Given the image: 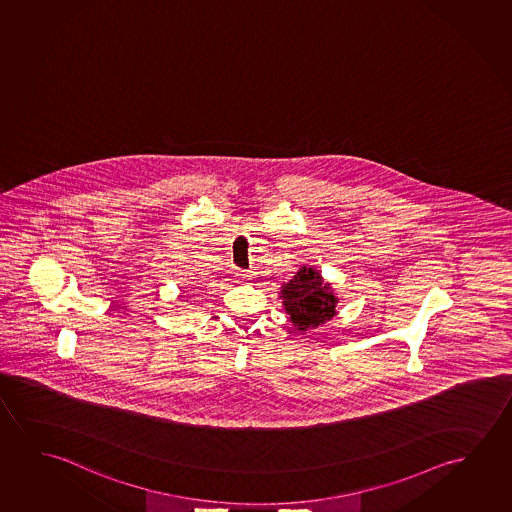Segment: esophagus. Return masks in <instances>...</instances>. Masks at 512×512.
<instances>
[{
	"mask_svg": "<svg viewBox=\"0 0 512 512\" xmlns=\"http://www.w3.org/2000/svg\"><path fill=\"white\" fill-rule=\"evenodd\" d=\"M238 276H240V279H251L252 272L251 270H242Z\"/></svg>",
	"mask_w": 512,
	"mask_h": 512,
	"instance_id": "esophagus-1",
	"label": "esophagus"
}]
</instances>
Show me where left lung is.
Listing matches in <instances>:
<instances>
[{
    "label": "left lung",
    "instance_id": "1",
    "mask_svg": "<svg viewBox=\"0 0 512 512\" xmlns=\"http://www.w3.org/2000/svg\"><path fill=\"white\" fill-rule=\"evenodd\" d=\"M281 299L292 324L299 331L315 329L325 320L336 315V302L333 290L324 283L322 276L313 268L302 267L295 276L283 284Z\"/></svg>",
    "mask_w": 512,
    "mask_h": 512
}]
</instances>
